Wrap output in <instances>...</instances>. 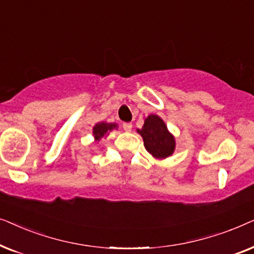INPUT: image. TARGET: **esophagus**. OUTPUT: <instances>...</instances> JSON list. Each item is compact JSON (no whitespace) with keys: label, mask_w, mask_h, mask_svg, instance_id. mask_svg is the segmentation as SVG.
<instances>
[{"label":"esophagus","mask_w":254,"mask_h":254,"mask_svg":"<svg viewBox=\"0 0 254 254\" xmlns=\"http://www.w3.org/2000/svg\"><path fill=\"white\" fill-rule=\"evenodd\" d=\"M123 128H124L125 131L129 133V131H131V128H133V125H131L130 123H124L123 124Z\"/></svg>","instance_id":"1"}]
</instances>
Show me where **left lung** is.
<instances>
[{
  "label": "left lung",
  "instance_id": "1",
  "mask_svg": "<svg viewBox=\"0 0 254 254\" xmlns=\"http://www.w3.org/2000/svg\"><path fill=\"white\" fill-rule=\"evenodd\" d=\"M137 133L143 138L147 151L155 158H166L175 151V136L168 130L162 118L156 114H150L145 118L143 127L137 129Z\"/></svg>",
  "mask_w": 254,
  "mask_h": 254
}]
</instances>
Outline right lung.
<instances>
[{
  "mask_svg": "<svg viewBox=\"0 0 254 254\" xmlns=\"http://www.w3.org/2000/svg\"><path fill=\"white\" fill-rule=\"evenodd\" d=\"M118 126L117 124H107V123H98L95 125V127H93V136H95V140L96 141H99L100 138L105 136L110 133L111 130L116 129Z\"/></svg>",
  "mask_w": 254,
  "mask_h": 254,
  "instance_id": "add662e5",
  "label": "right lung"
}]
</instances>
